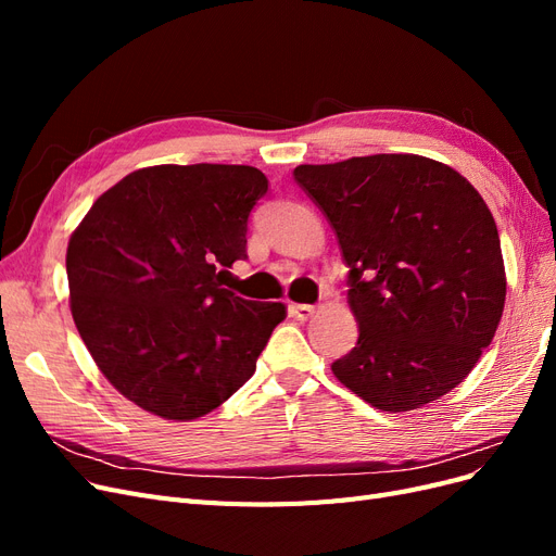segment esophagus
<instances>
[{
    "label": "esophagus",
    "mask_w": 556,
    "mask_h": 556,
    "mask_svg": "<svg viewBox=\"0 0 556 556\" xmlns=\"http://www.w3.org/2000/svg\"><path fill=\"white\" fill-rule=\"evenodd\" d=\"M290 313L296 317V319H308L315 315V306H308V304H292L290 306Z\"/></svg>",
    "instance_id": "esophagus-1"
}]
</instances>
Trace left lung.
<instances>
[{
  "label": "left lung",
  "mask_w": 556,
  "mask_h": 556,
  "mask_svg": "<svg viewBox=\"0 0 556 556\" xmlns=\"http://www.w3.org/2000/svg\"><path fill=\"white\" fill-rule=\"evenodd\" d=\"M294 180L327 215L350 268L359 339L333 376L387 413L454 390L506 304L498 229L478 190L422 155L301 164Z\"/></svg>",
  "instance_id": "left-lung-1"
}]
</instances>
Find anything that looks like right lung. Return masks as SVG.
Instances as JSON below:
<instances>
[{
  "label": "right lung",
  "instance_id": "add662e5",
  "mask_svg": "<svg viewBox=\"0 0 556 556\" xmlns=\"http://www.w3.org/2000/svg\"><path fill=\"white\" fill-rule=\"evenodd\" d=\"M266 176L245 164H160L99 197L66 248L70 306L99 371L139 408L190 422L255 374L278 301L225 288L245 260Z\"/></svg>",
  "mask_w": 556,
  "mask_h": 556
}]
</instances>
